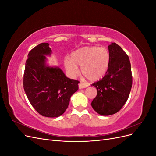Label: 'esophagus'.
Returning <instances> with one entry per match:
<instances>
[{"instance_id":"obj_1","label":"esophagus","mask_w":156,"mask_h":156,"mask_svg":"<svg viewBox=\"0 0 156 156\" xmlns=\"http://www.w3.org/2000/svg\"><path fill=\"white\" fill-rule=\"evenodd\" d=\"M88 87V84L86 83H80L79 84V89H82V88H87Z\"/></svg>"}]
</instances>
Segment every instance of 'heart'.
Returning <instances> with one entry per match:
<instances>
[{
    "label": "heart",
    "instance_id": "heart-1",
    "mask_svg": "<svg viewBox=\"0 0 156 156\" xmlns=\"http://www.w3.org/2000/svg\"><path fill=\"white\" fill-rule=\"evenodd\" d=\"M110 54L108 49L98 46L83 47L72 52L64 60V66L70 76L81 72L90 81H97L104 76L109 66Z\"/></svg>",
    "mask_w": 156,
    "mask_h": 156
}]
</instances>
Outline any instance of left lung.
I'll list each match as a JSON object with an SVG mask.
<instances>
[{
  "instance_id": "8db88e82",
  "label": "left lung",
  "mask_w": 156,
  "mask_h": 156,
  "mask_svg": "<svg viewBox=\"0 0 156 156\" xmlns=\"http://www.w3.org/2000/svg\"><path fill=\"white\" fill-rule=\"evenodd\" d=\"M109 66L105 75L92 84L97 89L92 101L94 110L99 115L108 116L119 112L126 103L132 87L131 64L128 56L116 43L108 46Z\"/></svg>"
}]
</instances>
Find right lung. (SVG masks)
I'll list each match as a JSON object with an SVG mask.
<instances>
[{
    "label": "right lung",
    "mask_w": 156,
    "mask_h": 156,
    "mask_svg": "<svg viewBox=\"0 0 156 156\" xmlns=\"http://www.w3.org/2000/svg\"><path fill=\"white\" fill-rule=\"evenodd\" d=\"M51 53L48 43L37 45L29 52L23 87L30 104L39 114L54 118L67 109L71 96L78 90L79 82L68 78L59 67L47 64L46 56Z\"/></svg>",
    "instance_id": "1"
}]
</instances>
